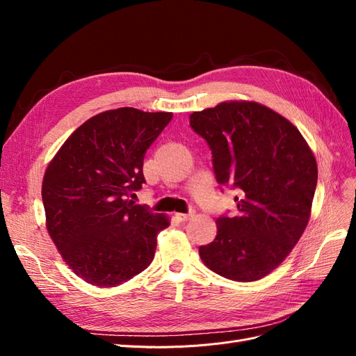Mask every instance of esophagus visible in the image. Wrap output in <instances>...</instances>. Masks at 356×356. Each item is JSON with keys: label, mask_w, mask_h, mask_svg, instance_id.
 Here are the masks:
<instances>
[{"label": "esophagus", "mask_w": 356, "mask_h": 356, "mask_svg": "<svg viewBox=\"0 0 356 356\" xmlns=\"http://www.w3.org/2000/svg\"><path fill=\"white\" fill-rule=\"evenodd\" d=\"M195 209H190L187 213H177V218L179 220V221H187V220H190L191 217H195Z\"/></svg>", "instance_id": "esophagus-1"}]
</instances>
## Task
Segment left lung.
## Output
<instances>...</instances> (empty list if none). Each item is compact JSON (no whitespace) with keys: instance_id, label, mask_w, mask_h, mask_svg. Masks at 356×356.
Here are the masks:
<instances>
[{"instance_id":"left-lung-1","label":"left lung","mask_w":356,"mask_h":356,"mask_svg":"<svg viewBox=\"0 0 356 356\" xmlns=\"http://www.w3.org/2000/svg\"><path fill=\"white\" fill-rule=\"evenodd\" d=\"M208 143L220 186L239 191L238 213L217 218L202 261L232 281L252 282L281 264L303 234L318 166L298 129L257 102H221L190 115Z\"/></svg>"}]
</instances>
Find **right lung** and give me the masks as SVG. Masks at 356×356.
<instances>
[{
    "instance_id": "1",
    "label": "right lung",
    "mask_w": 356,
    "mask_h": 356,
    "mask_svg": "<svg viewBox=\"0 0 356 356\" xmlns=\"http://www.w3.org/2000/svg\"><path fill=\"white\" fill-rule=\"evenodd\" d=\"M170 118L129 106L101 113L74 131L47 166V230L86 282L115 286L152 264L157 233L169 221L129 196L143 188L145 153Z\"/></svg>"
}]
</instances>
